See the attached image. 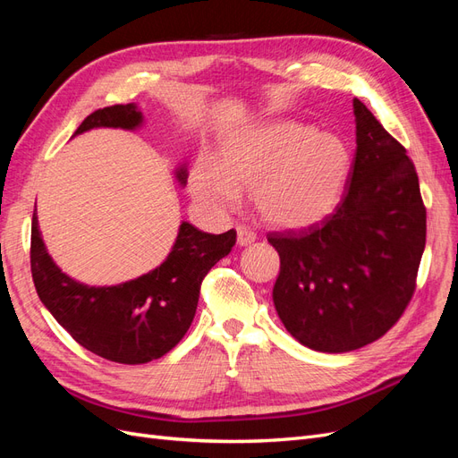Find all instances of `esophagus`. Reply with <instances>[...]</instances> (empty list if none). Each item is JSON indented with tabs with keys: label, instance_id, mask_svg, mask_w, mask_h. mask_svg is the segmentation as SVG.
<instances>
[{
	"label": "esophagus",
	"instance_id": "esophagus-1",
	"mask_svg": "<svg viewBox=\"0 0 458 458\" xmlns=\"http://www.w3.org/2000/svg\"><path fill=\"white\" fill-rule=\"evenodd\" d=\"M256 241V233L252 229H248L246 225H239L237 227V242L241 246H248Z\"/></svg>",
	"mask_w": 458,
	"mask_h": 458
}]
</instances>
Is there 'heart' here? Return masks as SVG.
<instances>
[{
	"mask_svg": "<svg viewBox=\"0 0 458 458\" xmlns=\"http://www.w3.org/2000/svg\"><path fill=\"white\" fill-rule=\"evenodd\" d=\"M350 172L342 140L298 122H271L233 133L217 162L200 158L191 174L197 200L234 208L252 189L258 214L279 229H306L338 204Z\"/></svg>",
	"mask_w": 458,
	"mask_h": 458,
	"instance_id": "obj_1",
	"label": "heart"
}]
</instances>
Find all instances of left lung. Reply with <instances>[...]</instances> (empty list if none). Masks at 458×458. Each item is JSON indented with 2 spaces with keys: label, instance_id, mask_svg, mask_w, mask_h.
<instances>
[{
  "label": "left lung",
  "instance_id": "left-lung-1",
  "mask_svg": "<svg viewBox=\"0 0 458 458\" xmlns=\"http://www.w3.org/2000/svg\"><path fill=\"white\" fill-rule=\"evenodd\" d=\"M355 160L336 212L301 233L267 237L281 271L273 303L300 344L323 353L378 340L412 298L426 208L405 147L353 99Z\"/></svg>",
  "mask_w": 458,
  "mask_h": 458
}]
</instances>
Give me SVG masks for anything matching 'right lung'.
Instances as JSON below:
<instances>
[{"label": "right lung", "instance_id": "add662e5", "mask_svg": "<svg viewBox=\"0 0 458 458\" xmlns=\"http://www.w3.org/2000/svg\"><path fill=\"white\" fill-rule=\"evenodd\" d=\"M141 126L143 113L135 103L114 105L95 110L74 135L95 128ZM175 179L179 185L187 183L185 164L177 165ZM234 242V229L210 234L183 221L158 267L120 284L89 286L63 273L53 261L34 210L32 279L41 303L80 345L108 361L141 365L165 355L185 336L195 318L202 279Z\"/></svg>", "mask_w": 458, "mask_h": 458}]
</instances>
